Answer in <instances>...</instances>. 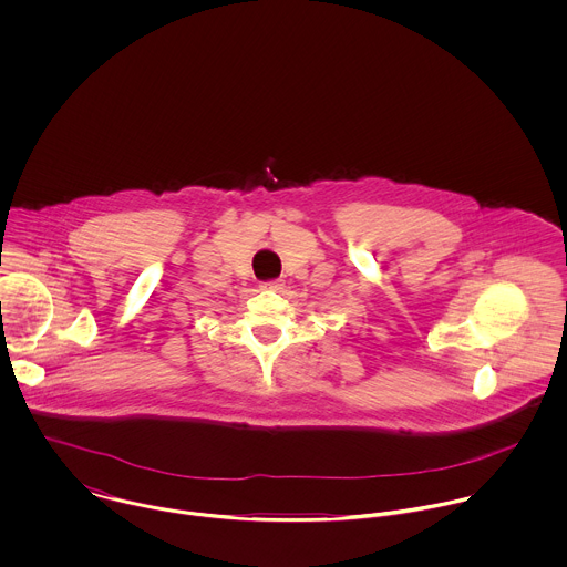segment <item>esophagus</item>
Instances as JSON below:
<instances>
[{
  "instance_id": "34e87169",
  "label": "esophagus",
  "mask_w": 567,
  "mask_h": 567,
  "mask_svg": "<svg viewBox=\"0 0 567 567\" xmlns=\"http://www.w3.org/2000/svg\"><path fill=\"white\" fill-rule=\"evenodd\" d=\"M281 286H284V284H281L279 279H275V281H264L259 288H261V290H270V292H277V290H281Z\"/></svg>"
}]
</instances>
